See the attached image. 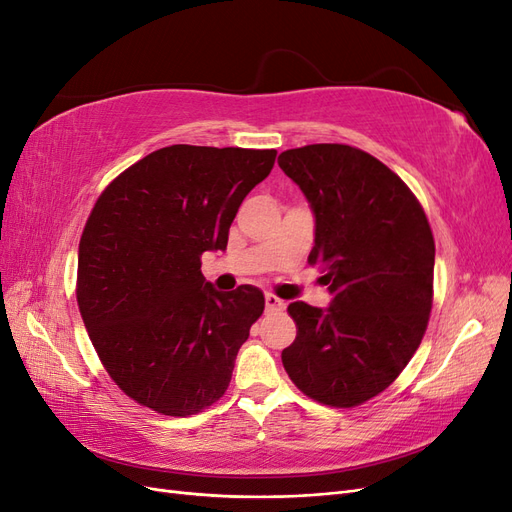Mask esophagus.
Here are the masks:
<instances>
[{"instance_id":"1","label":"esophagus","mask_w":512,"mask_h":512,"mask_svg":"<svg viewBox=\"0 0 512 512\" xmlns=\"http://www.w3.org/2000/svg\"><path fill=\"white\" fill-rule=\"evenodd\" d=\"M265 305H267V309L269 312H280V309H284V301L282 299H277L275 294H271V292H267L265 294Z\"/></svg>"}]
</instances>
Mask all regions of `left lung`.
I'll use <instances>...</instances> for the list:
<instances>
[{"instance_id":"1","label":"left lung","mask_w":512,"mask_h":512,"mask_svg":"<svg viewBox=\"0 0 512 512\" xmlns=\"http://www.w3.org/2000/svg\"><path fill=\"white\" fill-rule=\"evenodd\" d=\"M277 164L316 220L309 262L329 307L288 305L297 337L282 350L290 380L320 404L352 408L389 386L425 335L436 245L423 207L389 166L350 145H307Z\"/></svg>"}]
</instances>
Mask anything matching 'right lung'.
I'll return each instance as SVG.
<instances>
[{"label":"right lung","instance_id":"obj_1","mask_svg":"<svg viewBox=\"0 0 512 512\" xmlns=\"http://www.w3.org/2000/svg\"><path fill=\"white\" fill-rule=\"evenodd\" d=\"M275 156L170 145L123 170L91 211L76 301L108 376L141 406L188 416L228 389L265 294L250 284L215 290L200 256L226 250L243 198Z\"/></svg>","mask_w":512,"mask_h":512}]
</instances>
